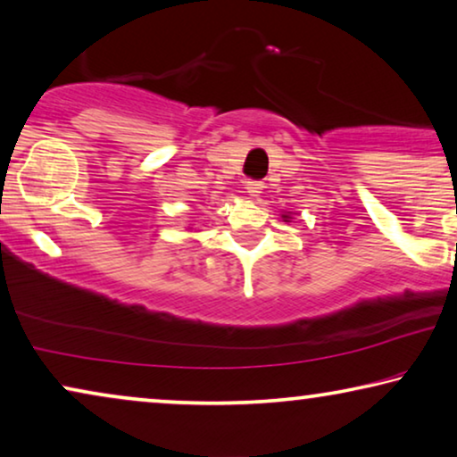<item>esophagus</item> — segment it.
<instances>
[{
  "instance_id": "34e87169",
  "label": "esophagus",
  "mask_w": 457,
  "mask_h": 457,
  "mask_svg": "<svg viewBox=\"0 0 457 457\" xmlns=\"http://www.w3.org/2000/svg\"><path fill=\"white\" fill-rule=\"evenodd\" d=\"M244 186H246L248 196H253V198L261 196V192H262V182H256V179H250V182H246Z\"/></svg>"
}]
</instances>
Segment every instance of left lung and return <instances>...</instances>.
<instances>
[{
  "mask_svg": "<svg viewBox=\"0 0 457 457\" xmlns=\"http://www.w3.org/2000/svg\"><path fill=\"white\" fill-rule=\"evenodd\" d=\"M281 217H284V221H290V220H292L290 215H281Z\"/></svg>",
  "mask_w": 457,
  "mask_h": 457,
  "instance_id": "8db88e82",
  "label": "left lung"
}]
</instances>
